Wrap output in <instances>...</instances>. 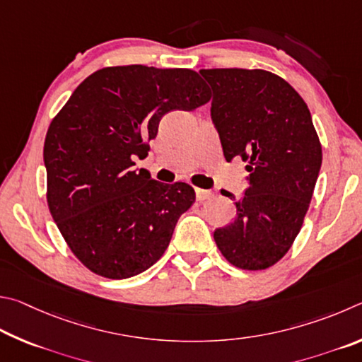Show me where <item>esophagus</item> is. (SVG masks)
Segmentation results:
<instances>
[{
    "label": "esophagus",
    "instance_id": "34e87169",
    "mask_svg": "<svg viewBox=\"0 0 362 362\" xmlns=\"http://www.w3.org/2000/svg\"><path fill=\"white\" fill-rule=\"evenodd\" d=\"M195 197H197L199 202H204L206 199L211 197V191H206V189H195Z\"/></svg>",
    "mask_w": 362,
    "mask_h": 362
}]
</instances>
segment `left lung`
Instances as JSON below:
<instances>
[{
    "label": "left lung",
    "instance_id": "1",
    "mask_svg": "<svg viewBox=\"0 0 362 362\" xmlns=\"http://www.w3.org/2000/svg\"><path fill=\"white\" fill-rule=\"evenodd\" d=\"M213 90L211 120L227 162L242 157L248 170L237 216L214 230L230 264L264 270L286 255L300 232L321 168V144L312 114L286 81L264 69H200Z\"/></svg>",
    "mask_w": 362,
    "mask_h": 362
}]
</instances>
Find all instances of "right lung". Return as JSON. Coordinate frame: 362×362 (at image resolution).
Returning a JSON list of instances; mask_svg holds the SVG:
<instances>
[{
  "mask_svg": "<svg viewBox=\"0 0 362 362\" xmlns=\"http://www.w3.org/2000/svg\"><path fill=\"white\" fill-rule=\"evenodd\" d=\"M210 90L192 69L110 66L76 87L44 141L47 204L74 256L93 274L124 280L154 265L195 202L186 182L163 185L133 157L170 111H194Z\"/></svg>",
  "mask_w": 362,
  "mask_h": 362,
  "instance_id": "1",
  "label": "right lung"
}]
</instances>
